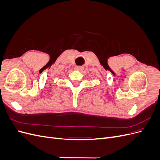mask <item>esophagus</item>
I'll return each instance as SVG.
<instances>
[{
  "label": "esophagus",
  "instance_id": "1",
  "mask_svg": "<svg viewBox=\"0 0 160 160\" xmlns=\"http://www.w3.org/2000/svg\"><path fill=\"white\" fill-rule=\"evenodd\" d=\"M75 69L77 71H80V72H83L84 71V67L82 66H77V67H75Z\"/></svg>",
  "mask_w": 160,
  "mask_h": 160
}]
</instances>
